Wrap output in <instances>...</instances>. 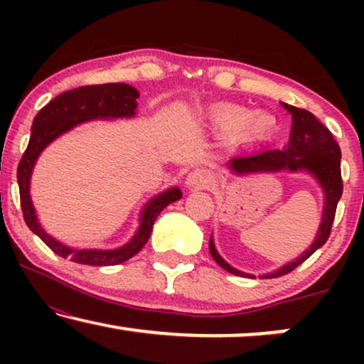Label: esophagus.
Returning <instances> with one entry per match:
<instances>
[{
  "label": "esophagus",
  "mask_w": 364,
  "mask_h": 364,
  "mask_svg": "<svg viewBox=\"0 0 364 364\" xmlns=\"http://www.w3.org/2000/svg\"><path fill=\"white\" fill-rule=\"evenodd\" d=\"M212 172L205 171V168H196V171L188 172V176L186 177L187 188H207L212 186Z\"/></svg>",
  "instance_id": "obj_1"
}]
</instances>
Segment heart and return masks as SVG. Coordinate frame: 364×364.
Segmentation results:
<instances>
[{"label": "heart", "mask_w": 364, "mask_h": 364, "mask_svg": "<svg viewBox=\"0 0 364 364\" xmlns=\"http://www.w3.org/2000/svg\"><path fill=\"white\" fill-rule=\"evenodd\" d=\"M215 121L225 131L237 132H267L273 122V117L268 114H252L242 107H225L215 114Z\"/></svg>", "instance_id": "obj_1"}]
</instances>
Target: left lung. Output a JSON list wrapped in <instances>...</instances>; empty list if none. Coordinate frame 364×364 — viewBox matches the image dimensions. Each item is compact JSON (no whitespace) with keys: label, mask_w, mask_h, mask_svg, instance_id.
<instances>
[{"label":"left lung","mask_w":364,"mask_h":364,"mask_svg":"<svg viewBox=\"0 0 364 364\" xmlns=\"http://www.w3.org/2000/svg\"><path fill=\"white\" fill-rule=\"evenodd\" d=\"M287 112L291 116V131L288 144L283 149H272L262 146L253 149L250 154H237L230 157L225 164L228 172L233 176H248L257 172H277L288 171L290 173H305L310 176L318 183L323 193V212L318 232L313 238L311 245L301 253L300 257L293 258L277 270L263 273L262 278H277L295 270L306 258H310L318 248L325 245L331 232L333 220H335L336 205L343 193L341 182V151L333 134L326 126L318 121L311 112L305 109H298L287 102H280ZM208 250L213 260L223 270L237 277L255 278L252 273H245L222 258L215 248L213 235L208 240Z\"/></svg>","instance_id":"8db88e82"}]
</instances>
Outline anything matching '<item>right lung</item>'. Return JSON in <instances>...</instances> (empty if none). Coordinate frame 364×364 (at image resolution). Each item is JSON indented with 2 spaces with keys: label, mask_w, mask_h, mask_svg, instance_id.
Returning a JSON list of instances; mask_svg holds the SVG:
<instances>
[{
  "label": "right lung",
  "mask_w": 364,
  "mask_h": 364,
  "mask_svg": "<svg viewBox=\"0 0 364 364\" xmlns=\"http://www.w3.org/2000/svg\"><path fill=\"white\" fill-rule=\"evenodd\" d=\"M139 91L126 82L82 86L66 91L48 102L31 126V137L26 152L18 166V186L21 197L24 222L34 235H38L56 255L71 258L74 263L92 267H111L127 262L137 255L151 237L154 222L164 208L182 198L178 187H168L149 198L139 212V227L134 235L121 247L116 248H79L58 240L44 230L39 222L36 208L31 198V177L34 166L44 149L74 127L91 121H116L132 119L137 114Z\"/></svg>",
  "instance_id": "obj_1"
}]
</instances>
